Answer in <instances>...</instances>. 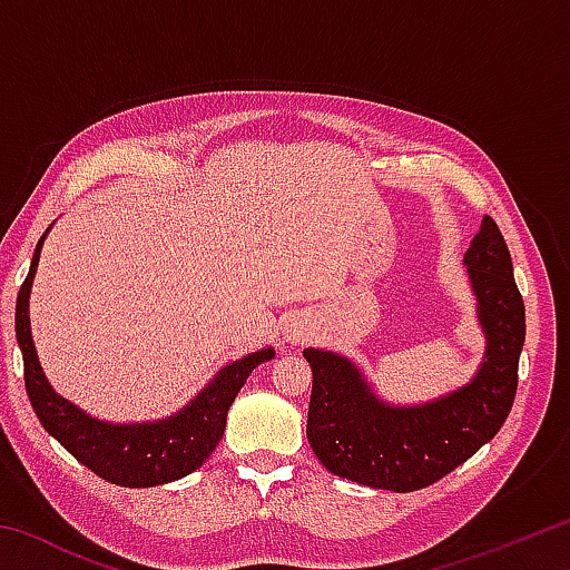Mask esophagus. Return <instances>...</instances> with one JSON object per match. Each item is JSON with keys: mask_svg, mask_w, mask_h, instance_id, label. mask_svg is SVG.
Returning <instances> with one entry per match:
<instances>
[{"mask_svg": "<svg viewBox=\"0 0 570 570\" xmlns=\"http://www.w3.org/2000/svg\"><path fill=\"white\" fill-rule=\"evenodd\" d=\"M286 340L294 342V344H304L306 334H304V332H292V334H286Z\"/></svg>", "mask_w": 570, "mask_h": 570, "instance_id": "34e87169", "label": "esophagus"}]
</instances>
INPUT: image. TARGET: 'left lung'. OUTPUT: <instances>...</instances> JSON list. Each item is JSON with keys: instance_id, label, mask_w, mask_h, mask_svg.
<instances>
[{"instance_id": "1", "label": "left lung", "mask_w": 570, "mask_h": 570, "mask_svg": "<svg viewBox=\"0 0 570 570\" xmlns=\"http://www.w3.org/2000/svg\"><path fill=\"white\" fill-rule=\"evenodd\" d=\"M462 264L475 296L485 352L472 380L420 404H394L350 356L304 350L312 366L306 438L334 475L366 488L412 493L428 488L498 435L518 390L525 306L495 220L485 216Z\"/></svg>"}]
</instances>
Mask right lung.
I'll list each match as a JSON object with an SVG mask.
<instances>
[{"label": "right lung", "mask_w": 570, "mask_h": 570, "mask_svg": "<svg viewBox=\"0 0 570 570\" xmlns=\"http://www.w3.org/2000/svg\"><path fill=\"white\" fill-rule=\"evenodd\" d=\"M52 228V226H50ZM50 228L35 248L30 274L17 294L14 332L24 360V387L42 428L90 468L95 475L122 488H156L180 480L198 470L224 438L228 407L244 387L248 374L262 362L274 360L272 346L228 362L216 372L186 407L163 420L148 422H108L98 420L75 402L52 390L40 364L30 330V292L40 264V250Z\"/></svg>", "instance_id": "1"}]
</instances>
